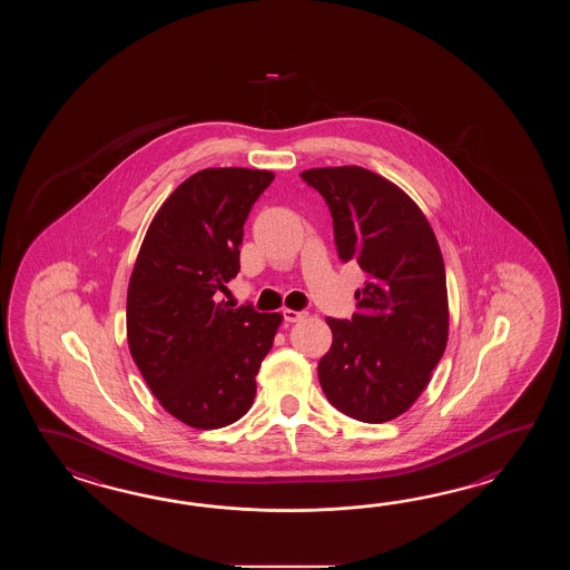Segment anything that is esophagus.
<instances>
[{
    "label": "esophagus",
    "instance_id": "esophagus-1",
    "mask_svg": "<svg viewBox=\"0 0 570 570\" xmlns=\"http://www.w3.org/2000/svg\"><path fill=\"white\" fill-rule=\"evenodd\" d=\"M307 317V312H295V309H283V320L285 322H289V324H295V322H302Z\"/></svg>",
    "mask_w": 570,
    "mask_h": 570
}]
</instances>
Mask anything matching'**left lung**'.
I'll list each match as a JSON object with an SVG mask.
<instances>
[{"label": "left lung", "instance_id": "left-lung-1", "mask_svg": "<svg viewBox=\"0 0 570 570\" xmlns=\"http://www.w3.org/2000/svg\"><path fill=\"white\" fill-rule=\"evenodd\" d=\"M326 199L340 261L363 268L351 320L326 317L332 346L317 364L327 401L366 424L420 397L449 340L444 261L422 209L363 167L303 170Z\"/></svg>", "mask_w": 570, "mask_h": 570}]
</instances>
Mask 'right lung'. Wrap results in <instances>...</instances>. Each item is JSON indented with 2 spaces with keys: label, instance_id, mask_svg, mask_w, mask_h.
Here are the masks:
<instances>
[{
  "label": "right lung",
  "instance_id": "obj_1",
  "mask_svg": "<svg viewBox=\"0 0 570 570\" xmlns=\"http://www.w3.org/2000/svg\"><path fill=\"white\" fill-rule=\"evenodd\" d=\"M268 170L204 169L158 209L134 265L126 322L134 363L160 405L199 430L240 420L279 314L219 302L240 271L244 222Z\"/></svg>",
  "mask_w": 570,
  "mask_h": 570
}]
</instances>
